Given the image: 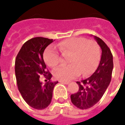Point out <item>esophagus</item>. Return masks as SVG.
<instances>
[{"label":"esophagus","instance_id":"obj_1","mask_svg":"<svg viewBox=\"0 0 125 125\" xmlns=\"http://www.w3.org/2000/svg\"><path fill=\"white\" fill-rule=\"evenodd\" d=\"M59 82H61V83H65V84H68V83H69V81H65V80H60Z\"/></svg>","mask_w":125,"mask_h":125}]
</instances>
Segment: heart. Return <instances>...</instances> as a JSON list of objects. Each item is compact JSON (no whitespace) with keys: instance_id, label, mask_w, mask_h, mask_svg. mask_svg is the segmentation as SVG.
Returning a JSON list of instances; mask_svg holds the SVG:
<instances>
[{"instance_id":"obj_1","label":"heart","mask_w":125,"mask_h":125,"mask_svg":"<svg viewBox=\"0 0 125 125\" xmlns=\"http://www.w3.org/2000/svg\"><path fill=\"white\" fill-rule=\"evenodd\" d=\"M56 47L64 56H68L65 66L54 71V75L60 80H69L81 73L86 76L93 73L101 59V47L94 40L84 38H71L62 41ZM44 60L49 67H55L60 62L58 52L53 47H49L44 52Z\"/></svg>"}]
</instances>
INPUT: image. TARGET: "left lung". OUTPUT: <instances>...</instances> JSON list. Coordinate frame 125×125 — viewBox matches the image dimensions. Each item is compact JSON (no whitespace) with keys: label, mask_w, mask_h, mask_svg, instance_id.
<instances>
[{"label":"left lung","mask_w":125,"mask_h":125,"mask_svg":"<svg viewBox=\"0 0 125 125\" xmlns=\"http://www.w3.org/2000/svg\"><path fill=\"white\" fill-rule=\"evenodd\" d=\"M94 38L102 49L99 67L90 77L76 82L79 86L78 91L71 95L73 104L82 110L90 108L100 101L110 83L114 67L110 49L101 38Z\"/></svg>","instance_id":"8db88e82"}]
</instances>
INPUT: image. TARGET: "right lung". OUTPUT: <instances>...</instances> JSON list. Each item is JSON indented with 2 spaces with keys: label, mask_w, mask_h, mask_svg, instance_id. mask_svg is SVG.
Masks as SVG:
<instances>
[{
  "label": "right lung",
  "mask_w": 125,
  "mask_h": 125,
  "mask_svg": "<svg viewBox=\"0 0 125 125\" xmlns=\"http://www.w3.org/2000/svg\"><path fill=\"white\" fill-rule=\"evenodd\" d=\"M53 40L42 37L30 39L24 43L15 59V72L19 91L30 106L37 110L46 108L51 103L53 89L58 82H51L52 74L46 69L43 52ZM43 75L49 80L40 82Z\"/></svg>",
  "instance_id": "obj_1"
}]
</instances>
